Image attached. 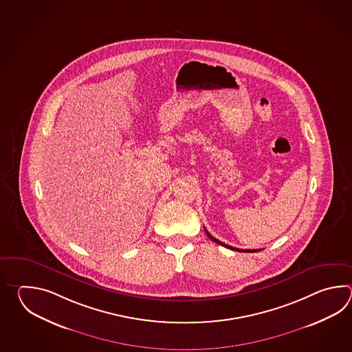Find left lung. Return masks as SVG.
<instances>
[{
  "instance_id": "8db88e82",
  "label": "left lung",
  "mask_w": 352,
  "mask_h": 352,
  "mask_svg": "<svg viewBox=\"0 0 352 352\" xmlns=\"http://www.w3.org/2000/svg\"><path fill=\"white\" fill-rule=\"evenodd\" d=\"M205 232H206V235L209 236L210 239L212 240V241H215L217 244H220V245H223V247L228 248V249H232V250H235V252H243V253H255V252H261L262 249H238V248L230 247V245H228V244H225L223 241H220V240H217V238H214L211 234H210L206 229H205Z\"/></svg>"
}]
</instances>
